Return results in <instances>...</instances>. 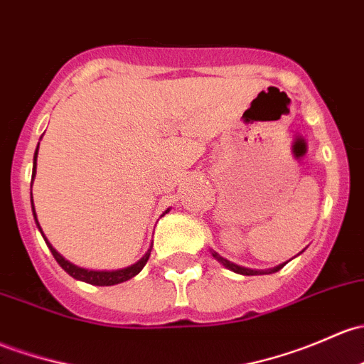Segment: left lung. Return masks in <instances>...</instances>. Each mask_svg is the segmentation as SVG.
Instances as JSON below:
<instances>
[{
	"label": "left lung",
	"instance_id": "8db88e82",
	"mask_svg": "<svg viewBox=\"0 0 364 364\" xmlns=\"http://www.w3.org/2000/svg\"><path fill=\"white\" fill-rule=\"evenodd\" d=\"M213 256L214 258L218 259V262H221L223 263L225 267H227V269H230V270H233V272H237V274H242V275H256V274H272V272H277V270H281L282 267H284V263H282V265H279V267H275V269H272V270H267V272H258V270H251V269H244V267H239V265H235V263H232V262H228V259H225V258H221L220 255H218L216 251H213Z\"/></svg>",
	"mask_w": 364,
	"mask_h": 364
}]
</instances>
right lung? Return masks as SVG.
<instances>
[{
    "mask_svg": "<svg viewBox=\"0 0 364 364\" xmlns=\"http://www.w3.org/2000/svg\"><path fill=\"white\" fill-rule=\"evenodd\" d=\"M38 146H40V143H38ZM36 156H38V148H36V151H34L33 178H34V174H36ZM31 185H33V183H31ZM31 205H33V193H31ZM33 214H34V221H36L38 228H40V223H38V220H36V213H34V205H33ZM40 232H41V228H40ZM41 235H43V232H41ZM43 239H45V242H47L48 250L52 251L53 258L57 259V263H59V265L63 267V269L66 270L71 277L78 279V281H83V282H89V284H94V286H113V284H120V282L129 281V279H132L134 275H137L141 270H143V267L146 265L148 258H150V252H151V247H150L146 255H144L139 262L134 263V265H131V267H127V269L113 270V272H95V270H85V269H80V267L73 265V263L68 262V259H64L59 252L53 250L52 244L47 240V237L43 235Z\"/></svg>",
    "mask_w": 364,
    "mask_h": 364,
    "instance_id": "obj_1",
    "label": "right lung"
}]
</instances>
